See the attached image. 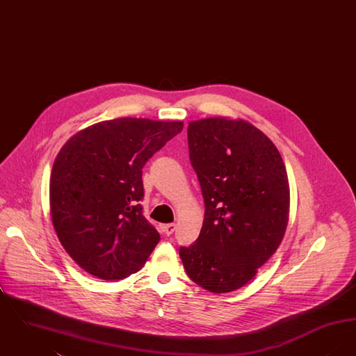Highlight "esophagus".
<instances>
[{"label":"esophagus","instance_id":"1","mask_svg":"<svg viewBox=\"0 0 356 356\" xmlns=\"http://www.w3.org/2000/svg\"><path fill=\"white\" fill-rule=\"evenodd\" d=\"M175 229H176V224H175V222L163 224V225H161V231H163L165 235H168V236L175 232Z\"/></svg>","mask_w":356,"mask_h":356}]
</instances>
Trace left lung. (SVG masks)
<instances>
[{"mask_svg":"<svg viewBox=\"0 0 356 356\" xmlns=\"http://www.w3.org/2000/svg\"><path fill=\"white\" fill-rule=\"evenodd\" d=\"M188 148L205 213L197 240L179 254L192 282L213 293L231 292L247 284L282 243L287 170L271 140L244 120L191 121Z\"/></svg>","mask_w":356,"mask_h":356,"instance_id":"1","label":"left lung"}]
</instances>
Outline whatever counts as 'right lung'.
I'll use <instances>...</instances> for the list:
<instances>
[{"mask_svg":"<svg viewBox=\"0 0 356 356\" xmlns=\"http://www.w3.org/2000/svg\"><path fill=\"white\" fill-rule=\"evenodd\" d=\"M183 131L181 121L109 120L72 136L57 154L49 197L54 231L88 273L120 280L160 241L143 215V167Z\"/></svg>","mask_w":356,"mask_h":356,"instance_id":"right-lung-1","label":"right lung"}]
</instances>
